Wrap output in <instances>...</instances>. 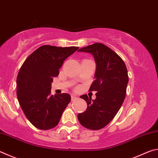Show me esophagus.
<instances>
[{
    "mask_svg": "<svg viewBox=\"0 0 158 158\" xmlns=\"http://www.w3.org/2000/svg\"><path fill=\"white\" fill-rule=\"evenodd\" d=\"M71 99H72V101H74V100H77V96H75V95H72L71 96Z\"/></svg>",
    "mask_w": 158,
    "mask_h": 158,
    "instance_id": "obj_1",
    "label": "esophagus"
}]
</instances>
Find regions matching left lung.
Here are the masks:
<instances>
[{"label": "left lung", "mask_w": 158, "mask_h": 158, "mask_svg": "<svg viewBox=\"0 0 158 158\" xmlns=\"http://www.w3.org/2000/svg\"><path fill=\"white\" fill-rule=\"evenodd\" d=\"M78 51L91 53L94 57L95 79L89 90L97 93L95 100L87 95L80 97L86 102L87 109L77 118L87 129L100 130L111 122L123 102L129 79L127 69L122 58L102 43L90 44Z\"/></svg>", "instance_id": "1"}]
</instances>
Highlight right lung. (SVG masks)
<instances>
[{"mask_svg":"<svg viewBox=\"0 0 158 158\" xmlns=\"http://www.w3.org/2000/svg\"><path fill=\"white\" fill-rule=\"evenodd\" d=\"M78 49L43 45L21 67L17 79L18 101L28 121L40 130L56 126L71 100L68 93L51 95V85L63 61Z\"/></svg>","mask_w":158,"mask_h":158,"instance_id":"1","label":"right lung"}]
</instances>
